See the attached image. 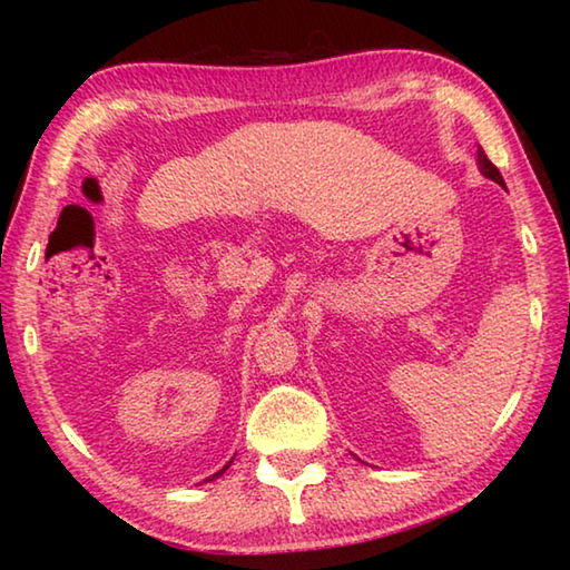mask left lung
I'll return each instance as SVG.
<instances>
[{"mask_svg": "<svg viewBox=\"0 0 570 570\" xmlns=\"http://www.w3.org/2000/svg\"><path fill=\"white\" fill-rule=\"evenodd\" d=\"M478 168H480V173L485 178H490V180H495L498 186H505V180H503V176H500V170L493 166V163H490V158L485 156V150H478Z\"/></svg>", "mask_w": 570, "mask_h": 570, "instance_id": "obj_1", "label": "left lung"}]
</instances>
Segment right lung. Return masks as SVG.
Here are the masks:
<instances>
[{"instance_id":"obj_1","label":"right lung","mask_w":570,"mask_h":570,"mask_svg":"<svg viewBox=\"0 0 570 570\" xmlns=\"http://www.w3.org/2000/svg\"><path fill=\"white\" fill-rule=\"evenodd\" d=\"M230 462H234V460H228V465H230ZM228 465H224V470H218V472H214V475H210V478H206V482H208V480H216V478L224 475V472L228 470Z\"/></svg>"}]
</instances>
